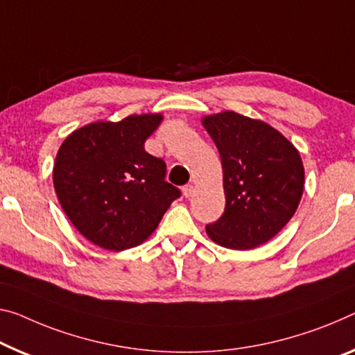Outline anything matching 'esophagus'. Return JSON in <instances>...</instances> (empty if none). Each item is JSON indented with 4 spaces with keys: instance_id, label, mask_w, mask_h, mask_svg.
Masks as SVG:
<instances>
[{
    "instance_id": "esophagus-1",
    "label": "esophagus",
    "mask_w": 355,
    "mask_h": 355,
    "mask_svg": "<svg viewBox=\"0 0 355 355\" xmlns=\"http://www.w3.org/2000/svg\"><path fill=\"white\" fill-rule=\"evenodd\" d=\"M193 185L192 184H187V185H184L182 187V193H184V196L185 198H189V196H192V193H193Z\"/></svg>"
}]
</instances>
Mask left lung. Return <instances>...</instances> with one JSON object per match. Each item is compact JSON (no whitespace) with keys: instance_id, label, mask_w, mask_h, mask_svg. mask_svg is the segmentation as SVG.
Here are the masks:
<instances>
[{"instance_id":"obj_1","label":"left lung","mask_w":355,"mask_h":355,"mask_svg":"<svg viewBox=\"0 0 355 355\" xmlns=\"http://www.w3.org/2000/svg\"><path fill=\"white\" fill-rule=\"evenodd\" d=\"M220 154L225 211L206 233L219 246L248 250L276 236L292 219L304 187L302 157L266 122L233 111L203 117Z\"/></svg>"}]
</instances>
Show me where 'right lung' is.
<instances>
[{"mask_svg": "<svg viewBox=\"0 0 355 355\" xmlns=\"http://www.w3.org/2000/svg\"><path fill=\"white\" fill-rule=\"evenodd\" d=\"M162 121V114H139L94 122L60 146L53 165L58 201L78 232L96 246L125 250L144 243L181 196L165 181L166 163L144 149Z\"/></svg>", "mask_w": 355, "mask_h": 355, "instance_id": "right-lung-1", "label": "right lung"}]
</instances>
